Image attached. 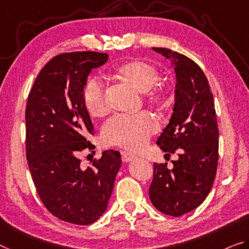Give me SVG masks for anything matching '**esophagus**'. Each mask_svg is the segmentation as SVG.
Listing matches in <instances>:
<instances>
[{
    "label": "esophagus",
    "instance_id": "obj_1",
    "mask_svg": "<svg viewBox=\"0 0 249 249\" xmlns=\"http://www.w3.org/2000/svg\"><path fill=\"white\" fill-rule=\"evenodd\" d=\"M135 158H136V156L130 154V152H125V151L122 152V161H124V162H129Z\"/></svg>",
    "mask_w": 249,
    "mask_h": 249
}]
</instances>
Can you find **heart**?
<instances>
[{"mask_svg": "<svg viewBox=\"0 0 249 249\" xmlns=\"http://www.w3.org/2000/svg\"><path fill=\"white\" fill-rule=\"evenodd\" d=\"M114 73L128 82L138 91L143 92L144 101L154 107H162L169 99V88L158 82L159 71L151 64L131 61L117 67ZM85 106L91 116L100 118L108 112L106 85L99 76L88 79L82 90ZM158 130V122L149 112L133 116L116 114L102 127L103 142L110 146H119L128 150H138L148 142L149 138Z\"/></svg>", "mask_w": 249, "mask_h": 249, "instance_id": "heart-1", "label": "heart"}]
</instances>
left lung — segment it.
Returning <instances> with one entry per match:
<instances>
[{
	"label": "left lung",
	"mask_w": 249,
	"mask_h": 249,
	"mask_svg": "<svg viewBox=\"0 0 249 249\" xmlns=\"http://www.w3.org/2000/svg\"><path fill=\"white\" fill-rule=\"evenodd\" d=\"M170 60L177 78L176 102L169 124L157 140L178 160L154 163L149 187L152 205L166 215L179 217L196 209L206 199L216 177L218 131L213 98L200 67L188 56L166 48H152Z\"/></svg>",
	"instance_id": "8db88e82"
}]
</instances>
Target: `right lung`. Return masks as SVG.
<instances>
[{"mask_svg":"<svg viewBox=\"0 0 249 249\" xmlns=\"http://www.w3.org/2000/svg\"><path fill=\"white\" fill-rule=\"evenodd\" d=\"M107 53L67 52L55 55L36 76L25 109V152L36 193L50 213L74 225L99 219L112 194L121 166L119 151H103L82 167L79 154L94 146V129L82 98L91 70Z\"/></svg>","mask_w":249,"mask_h":249,"instance_id":"add662e5","label":"right lung"}]
</instances>
